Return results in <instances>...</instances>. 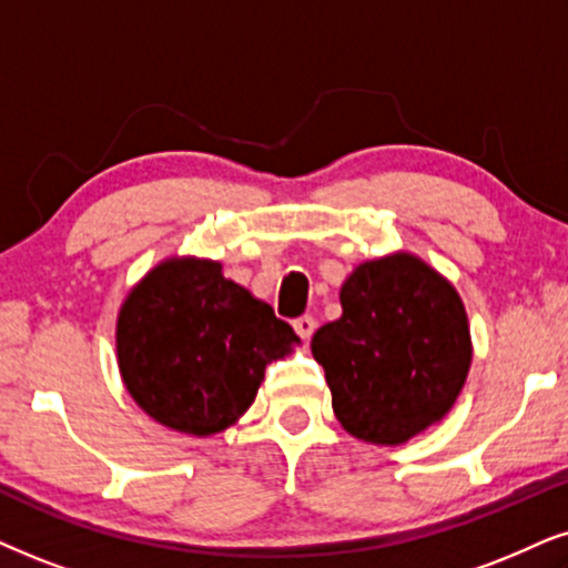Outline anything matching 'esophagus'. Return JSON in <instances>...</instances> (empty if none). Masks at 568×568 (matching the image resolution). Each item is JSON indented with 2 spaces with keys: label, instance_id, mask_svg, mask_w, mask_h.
I'll use <instances>...</instances> for the list:
<instances>
[{
  "label": "esophagus",
  "instance_id": "obj_1",
  "mask_svg": "<svg viewBox=\"0 0 568 568\" xmlns=\"http://www.w3.org/2000/svg\"><path fill=\"white\" fill-rule=\"evenodd\" d=\"M314 327H317V322H314V317H308V314H304V317H298V320H293V329H296V333L304 337V341L312 337Z\"/></svg>",
  "mask_w": 568,
  "mask_h": 568
}]
</instances>
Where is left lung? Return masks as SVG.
Listing matches in <instances>:
<instances>
[{
    "mask_svg": "<svg viewBox=\"0 0 568 568\" xmlns=\"http://www.w3.org/2000/svg\"><path fill=\"white\" fill-rule=\"evenodd\" d=\"M341 306V320L314 333L312 354L343 429L400 445L440 422L471 364L469 320L454 285L400 251L358 264Z\"/></svg>",
    "mask_w": 568,
    "mask_h": 568,
    "instance_id": "1",
    "label": "left lung"
}]
</instances>
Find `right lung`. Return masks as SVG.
<instances>
[{"label": "right lung", "mask_w": 568, "mask_h": 568, "mask_svg": "<svg viewBox=\"0 0 568 568\" xmlns=\"http://www.w3.org/2000/svg\"><path fill=\"white\" fill-rule=\"evenodd\" d=\"M298 343L270 304L222 277L220 262L172 256L128 293L118 364L135 404L160 425L206 437L254 404L264 367Z\"/></svg>", "instance_id": "1"}]
</instances>
